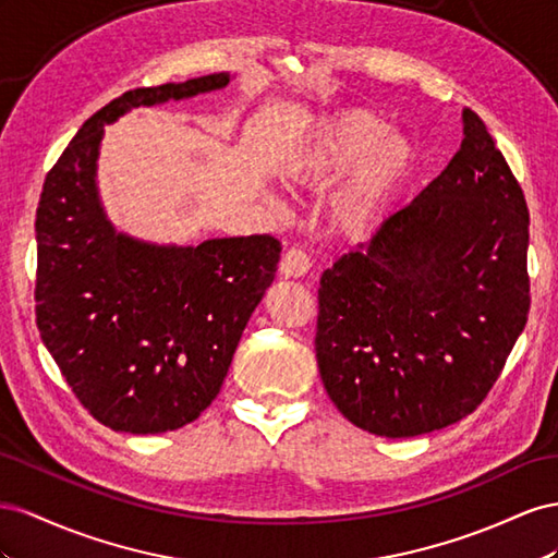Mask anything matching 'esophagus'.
Masks as SVG:
<instances>
[{"mask_svg": "<svg viewBox=\"0 0 558 558\" xmlns=\"http://www.w3.org/2000/svg\"><path fill=\"white\" fill-rule=\"evenodd\" d=\"M311 268V259L308 254L301 250V247H290L288 252L282 254V262H280V274L284 278H301L306 276Z\"/></svg>", "mask_w": 558, "mask_h": 558, "instance_id": "esophagus-1", "label": "esophagus"}]
</instances>
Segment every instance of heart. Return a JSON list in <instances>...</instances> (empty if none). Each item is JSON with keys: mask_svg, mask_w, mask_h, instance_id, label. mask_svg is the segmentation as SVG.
Here are the masks:
<instances>
[{"mask_svg": "<svg viewBox=\"0 0 558 558\" xmlns=\"http://www.w3.org/2000/svg\"><path fill=\"white\" fill-rule=\"evenodd\" d=\"M367 109H345L325 119L304 149L284 168L294 184L323 186L348 174L333 198V221L348 233L369 229L413 166V147Z\"/></svg>", "mask_w": 558, "mask_h": 558, "instance_id": "heart-1", "label": "heart"}]
</instances>
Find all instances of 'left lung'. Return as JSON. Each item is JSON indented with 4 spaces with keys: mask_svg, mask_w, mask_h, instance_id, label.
<instances>
[{
    "mask_svg": "<svg viewBox=\"0 0 558 558\" xmlns=\"http://www.w3.org/2000/svg\"><path fill=\"white\" fill-rule=\"evenodd\" d=\"M439 178L317 290L329 400L378 437L465 418L496 384L531 308L529 208L480 114Z\"/></svg>",
    "mask_w": 558,
    "mask_h": 558,
    "instance_id": "1",
    "label": "left lung"
}]
</instances>
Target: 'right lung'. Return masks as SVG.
<instances>
[{
	"instance_id": "obj_1",
	"label": "right lung",
	"mask_w": 558,
	"mask_h": 558,
	"mask_svg": "<svg viewBox=\"0 0 558 558\" xmlns=\"http://www.w3.org/2000/svg\"><path fill=\"white\" fill-rule=\"evenodd\" d=\"M227 84L219 72L125 90L78 129L44 180L37 327L76 400L117 433H168L213 404L282 247L268 233L198 247H156L117 233L95 191L102 125L131 107Z\"/></svg>"
}]
</instances>
